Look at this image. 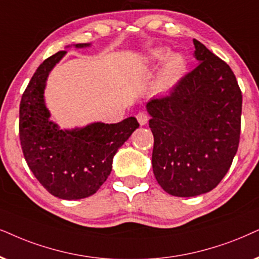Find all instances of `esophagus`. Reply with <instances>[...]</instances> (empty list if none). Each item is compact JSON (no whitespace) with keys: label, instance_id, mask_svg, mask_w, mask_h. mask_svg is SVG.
<instances>
[{"label":"esophagus","instance_id":"esophagus-1","mask_svg":"<svg viewBox=\"0 0 259 259\" xmlns=\"http://www.w3.org/2000/svg\"><path fill=\"white\" fill-rule=\"evenodd\" d=\"M136 118L139 120L141 125H145V124L148 123V116L145 112H139L136 114Z\"/></svg>","mask_w":259,"mask_h":259}]
</instances>
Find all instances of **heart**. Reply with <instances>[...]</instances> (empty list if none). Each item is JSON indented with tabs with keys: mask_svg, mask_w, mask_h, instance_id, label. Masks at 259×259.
<instances>
[{
	"mask_svg": "<svg viewBox=\"0 0 259 259\" xmlns=\"http://www.w3.org/2000/svg\"><path fill=\"white\" fill-rule=\"evenodd\" d=\"M167 57V50H165V49H158V50L152 52L150 58H152V61L155 62V63H161V62L164 61ZM184 70L185 61L181 55H172V56H169L168 60L163 63L161 71H160L158 87L160 90H168V88L173 87L177 82H178L179 78L182 77Z\"/></svg>",
	"mask_w": 259,
	"mask_h": 259,
	"instance_id": "obj_1",
	"label": "heart"
}]
</instances>
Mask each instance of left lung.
<instances>
[{
    "mask_svg": "<svg viewBox=\"0 0 259 259\" xmlns=\"http://www.w3.org/2000/svg\"><path fill=\"white\" fill-rule=\"evenodd\" d=\"M198 64L169 94L147 104L154 136L156 182L177 197L210 191L222 181L239 147L241 96L230 65L194 39Z\"/></svg>",
    "mask_w": 259,
    "mask_h": 259,
    "instance_id": "1",
    "label": "left lung"
}]
</instances>
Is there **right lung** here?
I'll use <instances>...</instances> for the list:
<instances>
[{
    "label": "right lung",
    "mask_w": 259,
    "mask_h": 259,
    "mask_svg": "<svg viewBox=\"0 0 259 259\" xmlns=\"http://www.w3.org/2000/svg\"><path fill=\"white\" fill-rule=\"evenodd\" d=\"M64 55L58 51L47 58L26 87L19 111V136L26 162L39 183L58 198L80 199L96 194L104 184L113 155L140 124L129 117L117 124L94 123L69 132L50 122L42 99L45 81Z\"/></svg>",
    "instance_id": "right-lung-1"
}]
</instances>
